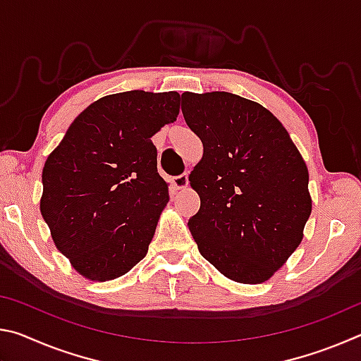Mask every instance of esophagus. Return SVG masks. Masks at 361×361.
<instances>
[{"mask_svg":"<svg viewBox=\"0 0 361 361\" xmlns=\"http://www.w3.org/2000/svg\"><path fill=\"white\" fill-rule=\"evenodd\" d=\"M173 185L178 188V189H185V188H188V185H189V176H188V173H183V175H180V176H175L173 178Z\"/></svg>","mask_w":361,"mask_h":361,"instance_id":"obj_1","label":"esophagus"}]
</instances>
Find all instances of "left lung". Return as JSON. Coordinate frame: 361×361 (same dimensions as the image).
<instances>
[{
	"label": "left lung",
	"instance_id": "obj_1",
	"mask_svg": "<svg viewBox=\"0 0 361 361\" xmlns=\"http://www.w3.org/2000/svg\"><path fill=\"white\" fill-rule=\"evenodd\" d=\"M181 111L204 145L189 175L200 209L189 231L200 255L239 283L271 279L304 237L309 170L282 122L229 92H185Z\"/></svg>",
	"mask_w": 361,
	"mask_h": 361
}]
</instances>
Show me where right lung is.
<instances>
[{"label":"right lung","mask_w":361,"mask_h":361,"mask_svg":"<svg viewBox=\"0 0 361 361\" xmlns=\"http://www.w3.org/2000/svg\"><path fill=\"white\" fill-rule=\"evenodd\" d=\"M178 113V92L102 97L47 156L41 215L59 252L82 277L114 280L148 253L169 202L151 138Z\"/></svg>","instance_id":"1"}]
</instances>
